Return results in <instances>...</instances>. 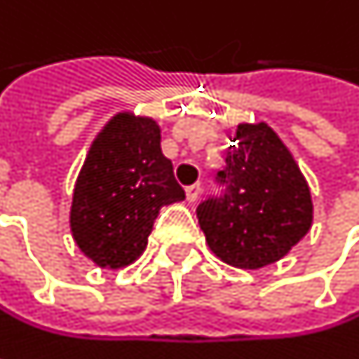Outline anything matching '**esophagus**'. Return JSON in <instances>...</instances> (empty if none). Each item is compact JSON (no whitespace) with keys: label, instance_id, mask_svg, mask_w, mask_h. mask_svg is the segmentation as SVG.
Listing matches in <instances>:
<instances>
[{"label":"esophagus","instance_id":"34e87169","mask_svg":"<svg viewBox=\"0 0 359 359\" xmlns=\"http://www.w3.org/2000/svg\"><path fill=\"white\" fill-rule=\"evenodd\" d=\"M184 193H187V201H197V197H199V193H201V184H199V182L189 184V187L184 189Z\"/></svg>","mask_w":359,"mask_h":359}]
</instances>
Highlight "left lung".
Listing matches in <instances>:
<instances>
[{
    "instance_id": "obj_1",
    "label": "left lung",
    "mask_w": 359,
    "mask_h": 359,
    "mask_svg": "<svg viewBox=\"0 0 359 359\" xmlns=\"http://www.w3.org/2000/svg\"><path fill=\"white\" fill-rule=\"evenodd\" d=\"M233 141L226 168L218 172L226 191L201 201L197 220L216 257L257 270L308 235L314 203L293 154L266 122H241Z\"/></svg>"
}]
</instances>
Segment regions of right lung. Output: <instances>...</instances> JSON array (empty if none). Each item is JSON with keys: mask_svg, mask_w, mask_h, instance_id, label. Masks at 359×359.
<instances>
[{"mask_svg": "<svg viewBox=\"0 0 359 359\" xmlns=\"http://www.w3.org/2000/svg\"><path fill=\"white\" fill-rule=\"evenodd\" d=\"M160 133L154 118L118 111L89 147L72 193L70 231L100 268L133 264L147 248L162 205L184 199Z\"/></svg>", "mask_w": 359, "mask_h": 359, "instance_id": "right-lung-1", "label": "right lung"}]
</instances>
